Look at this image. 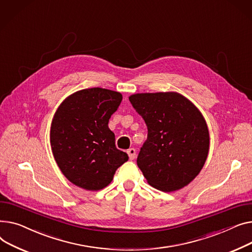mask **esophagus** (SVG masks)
Returning a JSON list of instances; mask_svg holds the SVG:
<instances>
[{
	"instance_id": "esophagus-1",
	"label": "esophagus",
	"mask_w": 252,
	"mask_h": 252,
	"mask_svg": "<svg viewBox=\"0 0 252 252\" xmlns=\"http://www.w3.org/2000/svg\"><path fill=\"white\" fill-rule=\"evenodd\" d=\"M127 154H128L130 159H134L135 157H136V151L134 149H129L127 151Z\"/></svg>"
}]
</instances>
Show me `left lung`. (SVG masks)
Returning <instances> with one entry per match:
<instances>
[{"label":"left lung","instance_id":"obj_1","mask_svg":"<svg viewBox=\"0 0 252 252\" xmlns=\"http://www.w3.org/2000/svg\"><path fill=\"white\" fill-rule=\"evenodd\" d=\"M129 100L149 132L137 157L147 183L164 192L188 185L203 168L210 150L209 128L200 111L174 92L135 94Z\"/></svg>","mask_w":252,"mask_h":252}]
</instances>
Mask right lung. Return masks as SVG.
<instances>
[{
	"instance_id": "add662e5",
	"label": "right lung",
	"mask_w": 252,
	"mask_h": 252,
	"mask_svg": "<svg viewBox=\"0 0 252 252\" xmlns=\"http://www.w3.org/2000/svg\"><path fill=\"white\" fill-rule=\"evenodd\" d=\"M121 101L120 93L94 87L70 94L57 109L50 132L52 152L74 185L90 191L105 188L128 160L108 126Z\"/></svg>"
}]
</instances>
